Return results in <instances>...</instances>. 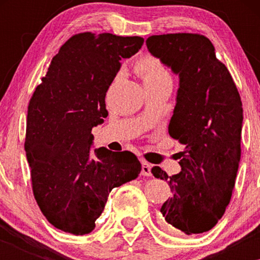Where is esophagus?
I'll return each instance as SVG.
<instances>
[{"label": "esophagus", "mask_w": 260, "mask_h": 260, "mask_svg": "<svg viewBox=\"0 0 260 260\" xmlns=\"http://www.w3.org/2000/svg\"><path fill=\"white\" fill-rule=\"evenodd\" d=\"M141 164H142V170H141V173H142V175H144V177H150V175H151V165L146 160L141 161Z\"/></svg>", "instance_id": "esophagus-1"}]
</instances>
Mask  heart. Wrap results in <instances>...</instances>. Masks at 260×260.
I'll return each mask as SVG.
<instances>
[{"mask_svg":"<svg viewBox=\"0 0 260 260\" xmlns=\"http://www.w3.org/2000/svg\"><path fill=\"white\" fill-rule=\"evenodd\" d=\"M135 72L142 80L143 85H160L170 83L171 79L161 61L152 55H146L138 60Z\"/></svg>","mask_w":260,"mask_h":260,"instance_id":"b5f03b06","label":"heart"}]
</instances>
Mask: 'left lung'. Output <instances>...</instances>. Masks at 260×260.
Returning <instances> with one entry per match:
<instances>
[{
  "label": "left lung",
  "mask_w": 260,
  "mask_h": 260,
  "mask_svg": "<svg viewBox=\"0 0 260 260\" xmlns=\"http://www.w3.org/2000/svg\"><path fill=\"white\" fill-rule=\"evenodd\" d=\"M146 43L180 79L169 133L184 144L181 172L169 177L159 166L151 169L172 191L160 212L184 234H201L222 217L234 189L243 121L239 90L204 35H151Z\"/></svg>",
  "instance_id": "8db88e82"
}]
</instances>
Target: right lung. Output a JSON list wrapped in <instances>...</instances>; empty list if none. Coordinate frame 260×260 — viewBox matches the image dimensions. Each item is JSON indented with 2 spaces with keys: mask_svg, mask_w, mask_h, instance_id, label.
Here are the masks:
<instances>
[{
  "mask_svg": "<svg viewBox=\"0 0 260 260\" xmlns=\"http://www.w3.org/2000/svg\"><path fill=\"white\" fill-rule=\"evenodd\" d=\"M141 37L73 35L54 56L28 104L25 151L35 201L52 226L74 235L95 228L113 188L138 178L129 151H91V128L108 117L105 95Z\"/></svg>",
  "mask_w": 260,
  "mask_h": 260,
  "instance_id": "1",
  "label": "right lung"
}]
</instances>
